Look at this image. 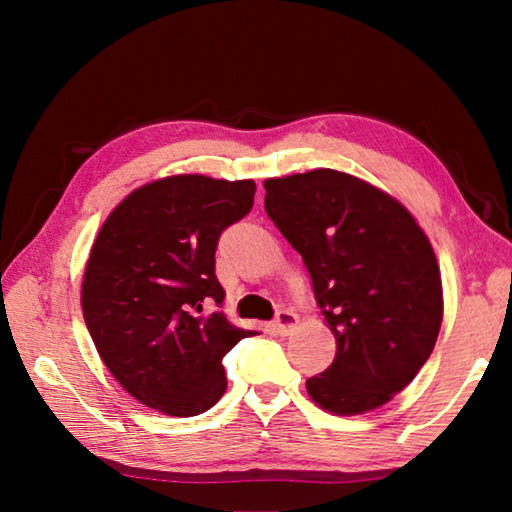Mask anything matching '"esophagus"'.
<instances>
[{"mask_svg":"<svg viewBox=\"0 0 512 512\" xmlns=\"http://www.w3.org/2000/svg\"><path fill=\"white\" fill-rule=\"evenodd\" d=\"M298 325V314H293L291 309H280L273 320V329L280 336H287L293 332V327Z\"/></svg>","mask_w":512,"mask_h":512,"instance_id":"1","label":"esophagus"}]
</instances>
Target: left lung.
Instances as JSON below:
<instances>
[{"mask_svg": "<svg viewBox=\"0 0 512 512\" xmlns=\"http://www.w3.org/2000/svg\"><path fill=\"white\" fill-rule=\"evenodd\" d=\"M268 219L298 250L336 339L307 379L336 415L386 404L427 363L443 323V282L429 239L381 189L334 169L264 183Z\"/></svg>", "mask_w": 512, "mask_h": 512, "instance_id": "left-lung-1", "label": "left lung"}]
</instances>
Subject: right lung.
<instances>
[{
    "mask_svg": "<svg viewBox=\"0 0 512 512\" xmlns=\"http://www.w3.org/2000/svg\"><path fill=\"white\" fill-rule=\"evenodd\" d=\"M253 180L171 176L135 189L101 225L85 266V325L135 400L176 418L225 393L223 357L255 336L225 318L216 280L221 232L250 212Z\"/></svg>",
    "mask_w": 512,
    "mask_h": 512,
    "instance_id": "obj_1",
    "label": "right lung"
}]
</instances>
